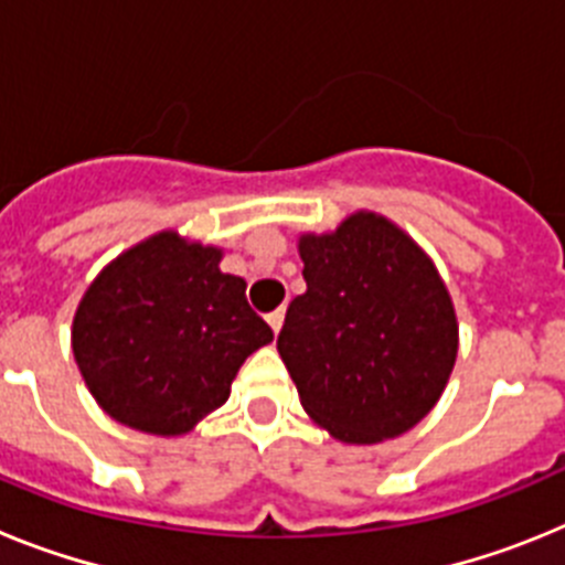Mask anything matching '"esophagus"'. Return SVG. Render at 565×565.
I'll return each mask as SVG.
<instances>
[{
	"label": "esophagus",
	"mask_w": 565,
	"mask_h": 565,
	"mask_svg": "<svg viewBox=\"0 0 565 565\" xmlns=\"http://www.w3.org/2000/svg\"><path fill=\"white\" fill-rule=\"evenodd\" d=\"M266 319H268V326H271V331L279 333V328H282V319H286V311H282V308H277V311L268 313Z\"/></svg>",
	"instance_id": "esophagus-1"
}]
</instances>
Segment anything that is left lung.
<instances>
[{"mask_svg":"<svg viewBox=\"0 0 565 565\" xmlns=\"http://www.w3.org/2000/svg\"><path fill=\"white\" fill-rule=\"evenodd\" d=\"M306 294L291 299L277 351L308 416L344 444L413 430L436 407L458 356V319L436 263L384 214H348L299 234Z\"/></svg>","mask_w":565,"mask_h":565,"instance_id":"8db88e82","label":"left lung"}]
</instances>
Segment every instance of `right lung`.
<instances>
[{
    "label": "right lung",
    "instance_id": "right-lung-1",
    "mask_svg": "<svg viewBox=\"0 0 565 565\" xmlns=\"http://www.w3.org/2000/svg\"><path fill=\"white\" fill-rule=\"evenodd\" d=\"M223 248L174 228L98 271L73 317V356L109 418L149 436H186L223 407L239 364L274 339L248 308Z\"/></svg>",
    "mask_w": 565,
    "mask_h": 565
}]
</instances>
